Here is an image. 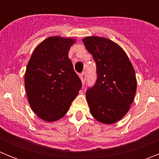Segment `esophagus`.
Here are the masks:
<instances>
[{
  "label": "esophagus",
  "instance_id": "obj_1",
  "mask_svg": "<svg viewBox=\"0 0 159 159\" xmlns=\"http://www.w3.org/2000/svg\"><path fill=\"white\" fill-rule=\"evenodd\" d=\"M86 76H87V74L86 72H83L80 74V79H81V81H82V84H84L85 83V80H86Z\"/></svg>",
  "mask_w": 159,
  "mask_h": 159
}]
</instances>
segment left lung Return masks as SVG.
I'll return each mask as SVG.
<instances>
[{"label": "left lung", "mask_w": 159, "mask_h": 159, "mask_svg": "<svg viewBox=\"0 0 159 159\" xmlns=\"http://www.w3.org/2000/svg\"><path fill=\"white\" fill-rule=\"evenodd\" d=\"M83 42L97 68L96 83L86 92L90 111L97 121L113 124L123 118L134 101L135 71L124 50L112 40L88 36Z\"/></svg>", "instance_id": "left-lung-1"}]
</instances>
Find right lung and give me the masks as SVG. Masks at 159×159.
Wrapping results in <instances>:
<instances>
[{
  "mask_svg": "<svg viewBox=\"0 0 159 159\" xmlns=\"http://www.w3.org/2000/svg\"><path fill=\"white\" fill-rule=\"evenodd\" d=\"M73 38L50 36L35 48L28 63L25 86L32 110L46 122L65 116L82 87L68 52Z\"/></svg>",
  "mask_w": 159,
  "mask_h": 159,
  "instance_id": "obj_1",
  "label": "right lung"
}]
</instances>
